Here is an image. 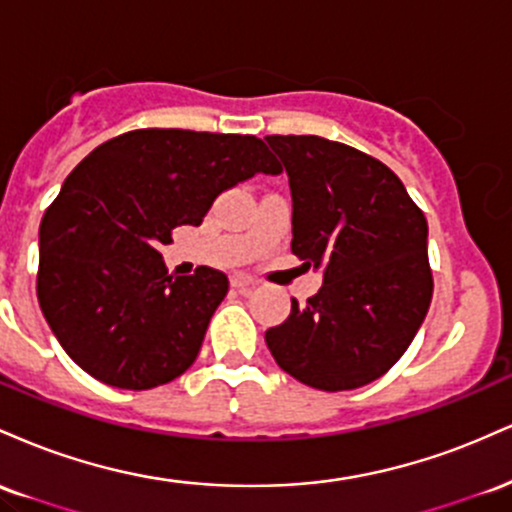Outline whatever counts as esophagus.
I'll return each instance as SVG.
<instances>
[{
    "instance_id": "1",
    "label": "esophagus",
    "mask_w": 512,
    "mask_h": 512,
    "mask_svg": "<svg viewBox=\"0 0 512 512\" xmlns=\"http://www.w3.org/2000/svg\"><path fill=\"white\" fill-rule=\"evenodd\" d=\"M231 286L238 291H248V289H255V281L245 274H236V276H231Z\"/></svg>"
}]
</instances>
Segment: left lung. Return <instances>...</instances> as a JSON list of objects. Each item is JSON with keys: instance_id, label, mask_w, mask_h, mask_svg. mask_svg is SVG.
<instances>
[{"instance_id": "8db88e82", "label": "left lung", "mask_w": 512, "mask_h": 512, "mask_svg": "<svg viewBox=\"0 0 512 512\" xmlns=\"http://www.w3.org/2000/svg\"><path fill=\"white\" fill-rule=\"evenodd\" d=\"M291 187V250L322 274L305 305L264 332L281 370L325 392L387 373L433 296L428 223L385 163L313 137H264Z\"/></svg>"}]
</instances>
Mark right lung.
Returning a JSON list of instances; mask_svg holds the SVG:
<instances>
[{
	"instance_id": "add662e5",
	"label": "right lung",
	"mask_w": 512,
	"mask_h": 512,
	"mask_svg": "<svg viewBox=\"0 0 512 512\" xmlns=\"http://www.w3.org/2000/svg\"><path fill=\"white\" fill-rule=\"evenodd\" d=\"M257 173H281L262 139L190 129L120 134L69 173L40 221L38 301L76 366L120 390L192 366L228 276H168L158 250Z\"/></svg>"
}]
</instances>
